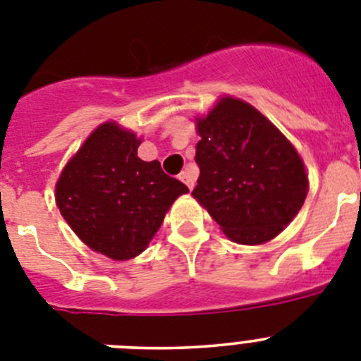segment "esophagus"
I'll list each match as a JSON object with an SVG mask.
<instances>
[{
  "label": "esophagus",
  "mask_w": 361,
  "mask_h": 361,
  "mask_svg": "<svg viewBox=\"0 0 361 361\" xmlns=\"http://www.w3.org/2000/svg\"><path fill=\"white\" fill-rule=\"evenodd\" d=\"M180 180H183L190 190H193V186H195V173L191 170H184L183 173H180Z\"/></svg>",
  "instance_id": "1"
}]
</instances>
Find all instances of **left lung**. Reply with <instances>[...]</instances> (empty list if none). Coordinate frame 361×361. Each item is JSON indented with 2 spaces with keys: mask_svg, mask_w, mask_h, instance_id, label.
Listing matches in <instances>:
<instances>
[{
  "mask_svg": "<svg viewBox=\"0 0 361 361\" xmlns=\"http://www.w3.org/2000/svg\"><path fill=\"white\" fill-rule=\"evenodd\" d=\"M195 197L233 242L276 237L304 206L307 175L291 142L251 104L224 97L197 123Z\"/></svg>",
  "mask_w": 361,
  "mask_h": 361,
  "instance_id": "left-lung-1",
  "label": "left lung"
}]
</instances>
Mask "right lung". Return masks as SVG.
Wrapping results in <instances>:
<instances>
[{"label": "right lung", "mask_w": 361, "mask_h": 361, "mask_svg": "<svg viewBox=\"0 0 361 361\" xmlns=\"http://www.w3.org/2000/svg\"><path fill=\"white\" fill-rule=\"evenodd\" d=\"M141 139L101 124L65 166L56 202L73 233L94 251L128 260L145 251L166 212L188 188L159 161H141Z\"/></svg>", "instance_id": "1"}]
</instances>
